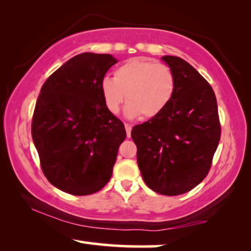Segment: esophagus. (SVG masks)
Returning <instances> with one entry per match:
<instances>
[{
	"instance_id": "1",
	"label": "esophagus",
	"mask_w": 251,
	"mask_h": 251,
	"mask_svg": "<svg viewBox=\"0 0 251 251\" xmlns=\"http://www.w3.org/2000/svg\"><path fill=\"white\" fill-rule=\"evenodd\" d=\"M125 129H126V135H127V138H129V136H131L132 126L129 125V124H125Z\"/></svg>"
}]
</instances>
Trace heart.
Instances as JSON below:
<instances>
[{"label":"heart","instance_id":"b5f03b06","mask_svg":"<svg viewBox=\"0 0 251 251\" xmlns=\"http://www.w3.org/2000/svg\"><path fill=\"white\" fill-rule=\"evenodd\" d=\"M112 78H103L100 91L109 112L117 115L125 98L127 118H152L172 101L176 76L168 65L146 58H131L115 70Z\"/></svg>","mask_w":251,"mask_h":251}]
</instances>
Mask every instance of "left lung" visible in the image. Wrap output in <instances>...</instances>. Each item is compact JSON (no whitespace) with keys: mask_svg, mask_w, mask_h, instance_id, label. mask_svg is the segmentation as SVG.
I'll return each instance as SVG.
<instances>
[{"mask_svg":"<svg viewBox=\"0 0 251 251\" xmlns=\"http://www.w3.org/2000/svg\"><path fill=\"white\" fill-rule=\"evenodd\" d=\"M162 61L175 73V96L158 116L135 125L131 135L146 185L175 196L192 190L208 175L220 124L208 81L182 58L163 56Z\"/></svg>","mask_w":251,"mask_h":251,"instance_id":"obj_1","label":"left lung"}]
</instances>
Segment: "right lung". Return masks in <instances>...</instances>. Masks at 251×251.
<instances>
[{"instance_id": "obj_1", "label": "right lung", "mask_w": 251, "mask_h": 251, "mask_svg": "<svg viewBox=\"0 0 251 251\" xmlns=\"http://www.w3.org/2000/svg\"><path fill=\"white\" fill-rule=\"evenodd\" d=\"M118 62L83 52L43 83L32 120V139L48 181L72 195H91L112 176L124 124L108 111L100 85Z\"/></svg>"}]
</instances>
